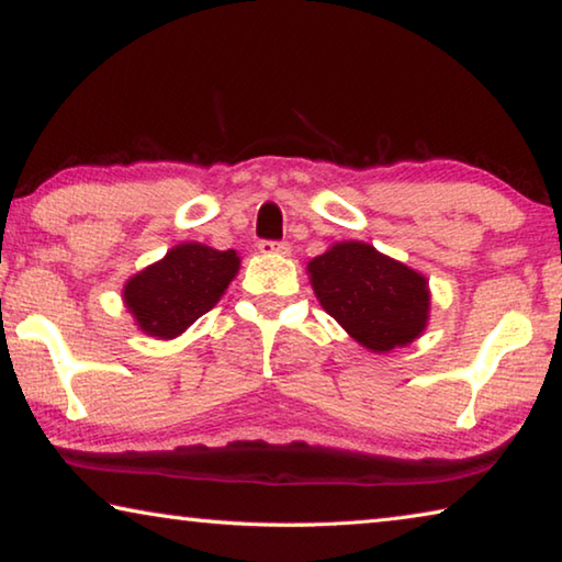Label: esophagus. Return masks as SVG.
I'll return each instance as SVG.
<instances>
[{"label":"esophagus","instance_id":"1","mask_svg":"<svg viewBox=\"0 0 562 562\" xmlns=\"http://www.w3.org/2000/svg\"><path fill=\"white\" fill-rule=\"evenodd\" d=\"M258 250L262 255H290V243L282 240H260Z\"/></svg>","mask_w":562,"mask_h":562}]
</instances>
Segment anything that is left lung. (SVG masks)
Instances as JSON below:
<instances>
[{
	"label": "left lung",
	"instance_id": "8db88e82",
	"mask_svg": "<svg viewBox=\"0 0 562 562\" xmlns=\"http://www.w3.org/2000/svg\"><path fill=\"white\" fill-rule=\"evenodd\" d=\"M312 288L361 347L389 351L422 335L429 319L424 274L367 243H339L307 265Z\"/></svg>",
	"mask_w": 562,
	"mask_h": 562
}]
</instances>
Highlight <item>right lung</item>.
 <instances>
[{"label": "right lung", "mask_w": 562, "mask_h": 562, "mask_svg": "<svg viewBox=\"0 0 562 562\" xmlns=\"http://www.w3.org/2000/svg\"><path fill=\"white\" fill-rule=\"evenodd\" d=\"M240 268L235 250H213L201 243H183L164 260L126 282L123 300L138 327L170 339L215 307Z\"/></svg>", "instance_id": "right-lung-1"}]
</instances>
